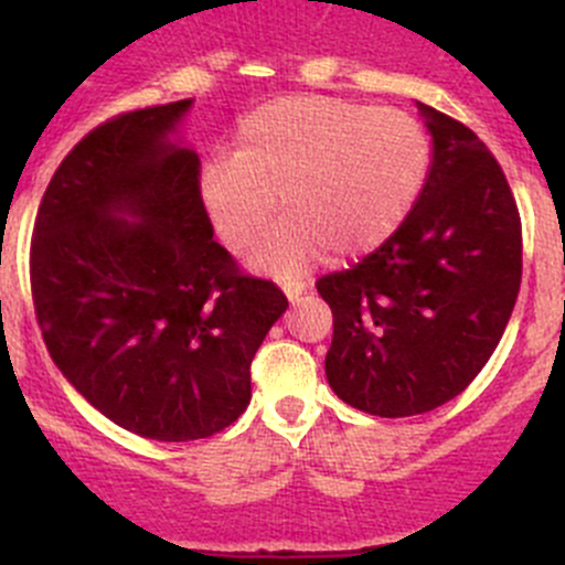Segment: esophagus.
<instances>
[{"instance_id": "34e87169", "label": "esophagus", "mask_w": 565, "mask_h": 565, "mask_svg": "<svg viewBox=\"0 0 565 565\" xmlns=\"http://www.w3.org/2000/svg\"><path fill=\"white\" fill-rule=\"evenodd\" d=\"M282 290L290 301H299V296L307 290V282L305 280H288V282H282Z\"/></svg>"}]
</instances>
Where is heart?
<instances>
[{"label": "heart", "mask_w": 565, "mask_h": 565, "mask_svg": "<svg viewBox=\"0 0 565 565\" xmlns=\"http://www.w3.org/2000/svg\"><path fill=\"white\" fill-rule=\"evenodd\" d=\"M429 138L399 108L329 95H294L244 116L234 157H212L201 198L234 253L258 247L280 206L288 217L255 255L296 275L326 253L356 258L381 247L424 188Z\"/></svg>", "instance_id": "obj_1"}]
</instances>
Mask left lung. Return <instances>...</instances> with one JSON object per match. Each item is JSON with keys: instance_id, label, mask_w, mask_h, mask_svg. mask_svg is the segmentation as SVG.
Instances as JSON below:
<instances>
[{"instance_id": "left-lung-1", "label": "left lung", "mask_w": 565, "mask_h": 565, "mask_svg": "<svg viewBox=\"0 0 565 565\" xmlns=\"http://www.w3.org/2000/svg\"><path fill=\"white\" fill-rule=\"evenodd\" d=\"M433 168L375 253L316 282L334 334L326 377L383 418L455 399L498 348L522 280V220L503 168L470 127L422 106Z\"/></svg>"}]
</instances>
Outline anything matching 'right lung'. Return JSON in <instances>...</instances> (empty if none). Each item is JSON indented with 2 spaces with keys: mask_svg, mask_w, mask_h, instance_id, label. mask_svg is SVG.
I'll return each instance as SVG.
<instances>
[{
  "mask_svg": "<svg viewBox=\"0 0 565 565\" xmlns=\"http://www.w3.org/2000/svg\"><path fill=\"white\" fill-rule=\"evenodd\" d=\"M188 108L127 110L86 132L51 177L29 247L54 364L103 416L154 440L234 424L255 351L288 307L214 242L201 160L166 143Z\"/></svg>",
  "mask_w": 565,
  "mask_h": 565,
  "instance_id": "add662e5",
  "label": "right lung"
}]
</instances>
